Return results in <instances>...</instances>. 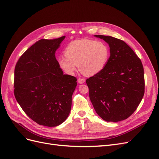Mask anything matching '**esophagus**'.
<instances>
[{"instance_id":"obj_1","label":"esophagus","mask_w":159,"mask_h":159,"mask_svg":"<svg viewBox=\"0 0 159 159\" xmlns=\"http://www.w3.org/2000/svg\"><path fill=\"white\" fill-rule=\"evenodd\" d=\"M78 83H79V84H84V83L85 82V80L84 78H78Z\"/></svg>"}]
</instances>
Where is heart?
I'll use <instances>...</instances> for the list:
<instances>
[{
  "label": "heart",
  "mask_w": 159,
  "mask_h": 159,
  "mask_svg": "<svg viewBox=\"0 0 159 159\" xmlns=\"http://www.w3.org/2000/svg\"><path fill=\"white\" fill-rule=\"evenodd\" d=\"M65 54L58 57V62L66 74L73 75L78 65L84 74L92 76L105 68L110 50L104 42L81 39L70 42L66 47Z\"/></svg>",
  "instance_id": "b5f03b06"
}]
</instances>
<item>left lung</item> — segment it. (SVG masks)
I'll use <instances>...</instances> for the list:
<instances>
[{"instance_id":"obj_1","label":"left lung","mask_w":159,"mask_h":159,"mask_svg":"<svg viewBox=\"0 0 159 159\" xmlns=\"http://www.w3.org/2000/svg\"><path fill=\"white\" fill-rule=\"evenodd\" d=\"M94 36L109 44L110 57L102 71L86 80L90 100L104 121H123L137 109L145 93L142 62L124 41L112 36Z\"/></svg>"}]
</instances>
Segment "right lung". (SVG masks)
Here are the masks:
<instances>
[{"label": "right lung", "mask_w": 159, "mask_h": 159, "mask_svg": "<svg viewBox=\"0 0 159 159\" xmlns=\"http://www.w3.org/2000/svg\"><path fill=\"white\" fill-rule=\"evenodd\" d=\"M65 37L38 40L20 56L14 70L17 102L28 117L41 125H59L71 110L77 79L64 74L55 56Z\"/></svg>", "instance_id": "right-lung-1"}]
</instances>
